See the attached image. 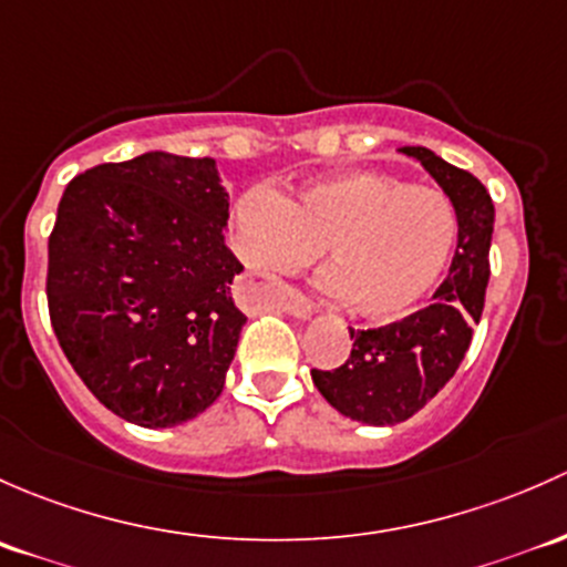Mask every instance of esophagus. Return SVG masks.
<instances>
[{
	"label": "esophagus",
	"instance_id": "1",
	"mask_svg": "<svg viewBox=\"0 0 567 567\" xmlns=\"http://www.w3.org/2000/svg\"><path fill=\"white\" fill-rule=\"evenodd\" d=\"M278 306H281V311L291 313V317H297V319H306V317H311L313 311H317V306H313L308 297H302L300 291H286L284 300L278 302Z\"/></svg>",
	"mask_w": 567,
	"mask_h": 567
}]
</instances>
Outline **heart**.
<instances>
[{
  "label": "heart",
  "mask_w": 567,
  "mask_h": 567,
  "mask_svg": "<svg viewBox=\"0 0 567 567\" xmlns=\"http://www.w3.org/2000/svg\"><path fill=\"white\" fill-rule=\"evenodd\" d=\"M245 265L297 272L324 248V291L371 322L417 311L456 254L453 198L371 168L311 179L286 194L250 188L235 202Z\"/></svg>",
  "instance_id": "obj_1"
}]
</instances>
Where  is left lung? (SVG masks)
<instances>
[{
	"label": "left lung",
	"mask_w": 567,
	"mask_h": 567,
	"mask_svg": "<svg viewBox=\"0 0 567 567\" xmlns=\"http://www.w3.org/2000/svg\"><path fill=\"white\" fill-rule=\"evenodd\" d=\"M442 185L458 209L461 235L447 278L434 302L406 319L371 330L349 327L352 352L338 369H313L319 393L347 417L393 425L423 410L456 373L481 322L494 231V204L477 177L425 147H404Z\"/></svg>",
	"instance_id": "1"
}]
</instances>
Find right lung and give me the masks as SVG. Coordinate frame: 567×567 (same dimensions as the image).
Segmentation results:
<instances>
[{"label":"right lung","mask_w":567,"mask_h":567,"mask_svg":"<svg viewBox=\"0 0 567 567\" xmlns=\"http://www.w3.org/2000/svg\"><path fill=\"white\" fill-rule=\"evenodd\" d=\"M226 220L213 157L147 153L68 183L49 237V317L106 410L166 429L220 395L245 324Z\"/></svg>","instance_id":"add662e5"}]
</instances>
